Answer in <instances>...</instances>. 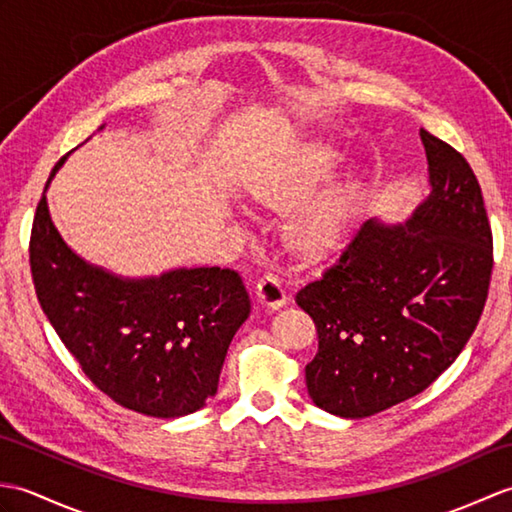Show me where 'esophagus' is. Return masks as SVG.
I'll return each instance as SVG.
<instances>
[{
  "label": "esophagus",
  "mask_w": 512,
  "mask_h": 512,
  "mask_svg": "<svg viewBox=\"0 0 512 512\" xmlns=\"http://www.w3.org/2000/svg\"><path fill=\"white\" fill-rule=\"evenodd\" d=\"M257 299L264 303V306L268 308H281L284 303L288 301V295H286V288L284 284H281V279L273 273H266L262 279L257 281Z\"/></svg>",
  "instance_id": "34e87169"
}]
</instances>
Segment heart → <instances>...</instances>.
<instances>
[{"label": "heart", "instance_id": "obj_1", "mask_svg": "<svg viewBox=\"0 0 512 512\" xmlns=\"http://www.w3.org/2000/svg\"><path fill=\"white\" fill-rule=\"evenodd\" d=\"M334 165V156L330 151L323 149H310L301 156L299 169L295 182L290 187H281L275 191L264 193V202L275 206V209H290L292 204L299 200V195L310 189L314 182L323 180L328 176ZM356 198L350 187H339L323 198L306 206L301 213L295 215L290 224V244L295 246L299 253L308 257H317L328 253L330 248L341 242L347 226L352 222Z\"/></svg>", "mask_w": 512, "mask_h": 512}]
</instances>
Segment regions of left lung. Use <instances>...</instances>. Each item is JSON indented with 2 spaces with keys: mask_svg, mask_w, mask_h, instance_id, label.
Returning a JSON list of instances; mask_svg holds the SVG:
<instances>
[{
  "mask_svg": "<svg viewBox=\"0 0 512 512\" xmlns=\"http://www.w3.org/2000/svg\"><path fill=\"white\" fill-rule=\"evenodd\" d=\"M427 195L405 224L367 220L336 264L297 292L319 334L314 405L367 418L427 389L469 343L493 273V233L469 162L420 129Z\"/></svg>",
  "mask_w": 512,
  "mask_h": 512,
  "instance_id": "8db88e82",
  "label": "left lung"
}]
</instances>
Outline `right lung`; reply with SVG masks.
<instances>
[{
  "label": "right lung",
  "mask_w": 512,
  "mask_h": 512,
  "mask_svg": "<svg viewBox=\"0 0 512 512\" xmlns=\"http://www.w3.org/2000/svg\"><path fill=\"white\" fill-rule=\"evenodd\" d=\"M48 184L32 222L30 270L54 332L85 376L125 409L154 418L202 409L250 314L242 277L211 266L123 279L83 262L52 224Z\"/></svg>",
  "instance_id": "obj_1"
}]
</instances>
